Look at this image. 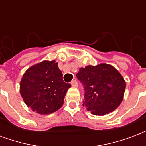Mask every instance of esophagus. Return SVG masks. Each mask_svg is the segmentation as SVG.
Instances as JSON below:
<instances>
[{"mask_svg":"<svg viewBox=\"0 0 146 146\" xmlns=\"http://www.w3.org/2000/svg\"><path fill=\"white\" fill-rule=\"evenodd\" d=\"M71 85L73 86V87H77L78 86V84H77V81H76V80H73L71 81Z\"/></svg>","mask_w":146,"mask_h":146,"instance_id":"34e87169","label":"esophagus"}]
</instances>
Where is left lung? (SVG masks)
Here are the masks:
<instances>
[{
  "label": "left lung",
  "instance_id": "left-lung-1",
  "mask_svg": "<svg viewBox=\"0 0 146 146\" xmlns=\"http://www.w3.org/2000/svg\"><path fill=\"white\" fill-rule=\"evenodd\" d=\"M76 77L84 90L83 106L96 116H104L119 106L124 95L126 83L111 65L99 64L80 68Z\"/></svg>",
  "mask_w": 146,
  "mask_h": 146
}]
</instances>
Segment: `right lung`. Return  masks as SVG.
Segmentation results:
<instances>
[{"mask_svg": "<svg viewBox=\"0 0 146 146\" xmlns=\"http://www.w3.org/2000/svg\"><path fill=\"white\" fill-rule=\"evenodd\" d=\"M70 84L65 83L55 61H44L29 68L20 82V94L28 107L39 114L59 110Z\"/></svg>", "mask_w": 146, "mask_h": 146, "instance_id": "right-lung-1", "label": "right lung"}]
</instances>
